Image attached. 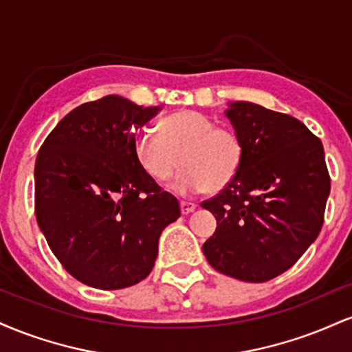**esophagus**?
Returning a JSON list of instances; mask_svg holds the SVG:
<instances>
[{
  "instance_id": "esophagus-1",
  "label": "esophagus",
  "mask_w": 352,
  "mask_h": 352,
  "mask_svg": "<svg viewBox=\"0 0 352 352\" xmlns=\"http://www.w3.org/2000/svg\"><path fill=\"white\" fill-rule=\"evenodd\" d=\"M195 208H197V204H193V201H185V200L180 201V210H182V213H184V215H187V213L193 212Z\"/></svg>"
}]
</instances>
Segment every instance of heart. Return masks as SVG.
<instances>
[{"instance_id":"b5f03b06","label":"heart","mask_w":352,"mask_h":352,"mask_svg":"<svg viewBox=\"0 0 352 352\" xmlns=\"http://www.w3.org/2000/svg\"><path fill=\"white\" fill-rule=\"evenodd\" d=\"M159 131L142 129L134 140L137 160L153 180H170L180 162L184 170L175 182L179 192H218L240 172L245 155L240 135L217 127L210 117L180 111L164 117Z\"/></svg>"}]
</instances>
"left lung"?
Masks as SVG:
<instances>
[{"instance_id":"obj_1","label":"left lung","mask_w":352,"mask_h":352,"mask_svg":"<svg viewBox=\"0 0 352 352\" xmlns=\"http://www.w3.org/2000/svg\"><path fill=\"white\" fill-rule=\"evenodd\" d=\"M227 116L243 142V164L200 204L217 218L204 253L217 272L265 283L292 268L321 232L331 190L324 148L283 112L238 100Z\"/></svg>"}]
</instances>
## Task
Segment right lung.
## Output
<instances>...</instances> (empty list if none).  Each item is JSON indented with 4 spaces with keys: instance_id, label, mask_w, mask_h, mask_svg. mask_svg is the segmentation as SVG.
Here are the masks:
<instances>
[{
    "instance_id": "right-lung-1",
    "label": "right lung",
    "mask_w": 352,
    "mask_h": 352,
    "mask_svg": "<svg viewBox=\"0 0 352 352\" xmlns=\"http://www.w3.org/2000/svg\"><path fill=\"white\" fill-rule=\"evenodd\" d=\"M159 112L120 96L80 104L46 137L34 167V213L71 276L122 289L148 276L179 200L140 167L135 131Z\"/></svg>"
}]
</instances>
